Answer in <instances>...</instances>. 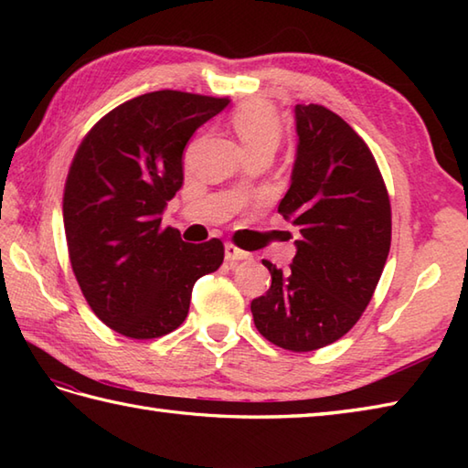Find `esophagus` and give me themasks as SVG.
Here are the masks:
<instances>
[{"instance_id":"1","label":"esophagus","mask_w":468,"mask_h":468,"mask_svg":"<svg viewBox=\"0 0 468 468\" xmlns=\"http://www.w3.org/2000/svg\"><path fill=\"white\" fill-rule=\"evenodd\" d=\"M247 257H250V253L239 250V247H235V245H231V243L225 245V260H227V261H231V263L243 261V260H247Z\"/></svg>"}]
</instances>
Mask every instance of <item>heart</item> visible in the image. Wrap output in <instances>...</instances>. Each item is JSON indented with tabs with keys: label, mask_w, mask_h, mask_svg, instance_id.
I'll use <instances>...</instances> for the list:
<instances>
[{
	"label": "heart",
	"mask_w": 468,
	"mask_h": 468,
	"mask_svg": "<svg viewBox=\"0 0 468 468\" xmlns=\"http://www.w3.org/2000/svg\"><path fill=\"white\" fill-rule=\"evenodd\" d=\"M231 126L245 153L255 148L275 151L283 134L280 118L271 106L263 102H247L237 108L231 116Z\"/></svg>",
	"instance_id": "1"
}]
</instances>
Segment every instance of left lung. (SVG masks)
Instances as JSON below:
<instances>
[{"mask_svg":"<svg viewBox=\"0 0 468 468\" xmlns=\"http://www.w3.org/2000/svg\"><path fill=\"white\" fill-rule=\"evenodd\" d=\"M297 148L277 211L300 229L295 257L271 261L265 295L251 302L255 327L271 344L312 352L352 330L370 303L390 251V198L370 148L320 104L295 106Z\"/></svg>","mask_w":468,"mask_h":468,"instance_id":"1","label":"left lung"}]
</instances>
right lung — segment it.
<instances>
[{"instance_id":"obj_1","label":"right lung","mask_w":468,"mask_h":468,"mask_svg":"<svg viewBox=\"0 0 468 468\" xmlns=\"http://www.w3.org/2000/svg\"><path fill=\"white\" fill-rule=\"evenodd\" d=\"M231 102L178 90L136 96L94 124L69 166L64 229L88 305L114 332L151 340L176 330L193 285L223 263V243H185L161 227L183 186V151Z\"/></svg>"}]
</instances>
